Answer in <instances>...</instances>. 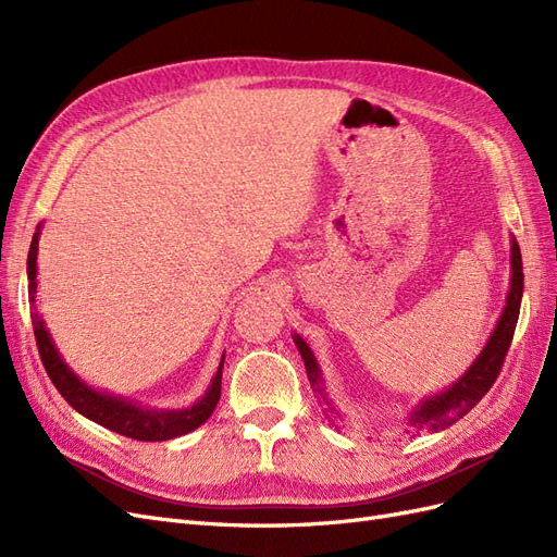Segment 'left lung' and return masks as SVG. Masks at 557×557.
<instances>
[{
	"label": "left lung",
	"mask_w": 557,
	"mask_h": 557,
	"mask_svg": "<svg viewBox=\"0 0 557 557\" xmlns=\"http://www.w3.org/2000/svg\"><path fill=\"white\" fill-rule=\"evenodd\" d=\"M520 299H522V260H520V246L516 237H511L509 295H507V305H504V311L491 334V339L485 342L479 358L469 364V369L460 379H455V383H450L446 391L428 395L420 399L416 407H411V411L404 416V425H407L411 432H440L450 428L453 423H458L462 416H467L476 407L481 397L493 387L502 369L504 356L509 352L513 330L518 323V313H520ZM293 342L299 350L301 360H305L307 376L313 393L318 395L320 401H323L325 416L330 418V423L334 428H339L336 423H344V416L339 409H336V404L330 399L325 391V379H323V372H320V364L313 356V350L299 334H293Z\"/></svg>",
	"instance_id": "obj_1"
}]
</instances>
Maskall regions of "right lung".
I'll return each mask as SVG.
<instances>
[{
  "mask_svg": "<svg viewBox=\"0 0 557 557\" xmlns=\"http://www.w3.org/2000/svg\"><path fill=\"white\" fill-rule=\"evenodd\" d=\"M39 237H41V223L37 225V232L35 237H32V246L27 252V281H29L27 293L32 301V327H35L37 346H39L46 372L50 381L55 383L58 393L70 401V407L76 409L81 416L90 418L92 423L123 436H129V440H137V442H166V440H174V436H183L197 430L201 423H207L209 416L215 409L218 399H221L225 352L207 387V393L201 395L193 407H185V409H153L121 395L97 391V387L83 381L74 369L64 362L53 342V336H50L46 327V320L37 309Z\"/></svg>",
  "mask_w": 557,
  "mask_h": 557,
  "instance_id": "obj_1",
  "label": "right lung"
}]
</instances>
